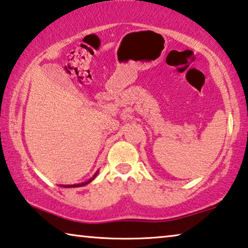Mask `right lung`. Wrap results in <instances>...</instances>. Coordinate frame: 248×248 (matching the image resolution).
Returning <instances> with one entry per match:
<instances>
[{
	"mask_svg": "<svg viewBox=\"0 0 248 248\" xmlns=\"http://www.w3.org/2000/svg\"><path fill=\"white\" fill-rule=\"evenodd\" d=\"M96 175H97V172H96V173L94 174V177L93 178H91L89 179L88 181H86V182H82V184H78V185H70V186H66V188H75V186H85V185H87V184H89V182L91 181H93L95 179V177Z\"/></svg>",
	"mask_w": 248,
	"mask_h": 248,
	"instance_id": "right-lung-1",
	"label": "right lung"
}]
</instances>
